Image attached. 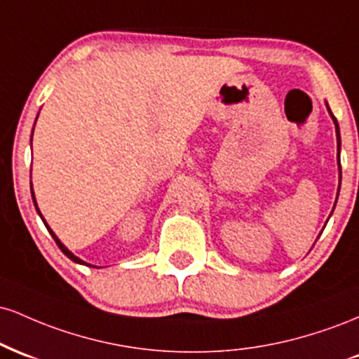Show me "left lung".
I'll return each instance as SVG.
<instances>
[{
	"instance_id": "1",
	"label": "left lung",
	"mask_w": 359,
	"mask_h": 359,
	"mask_svg": "<svg viewBox=\"0 0 359 359\" xmlns=\"http://www.w3.org/2000/svg\"><path fill=\"white\" fill-rule=\"evenodd\" d=\"M327 111H329V114H331L332 121H334V126H336V138H337V163H339V187H341V160H339V150H341V135H339V125H337V119H336L334 114H332V111L329 109V106H327ZM337 194H339V189H337ZM336 203H337V199H336ZM334 208H336V204H334ZM332 211H334V209H332Z\"/></svg>"
}]
</instances>
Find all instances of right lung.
I'll use <instances>...</instances> for the list:
<instances>
[{
	"label": "right lung",
	"instance_id": "1",
	"mask_svg": "<svg viewBox=\"0 0 359 359\" xmlns=\"http://www.w3.org/2000/svg\"><path fill=\"white\" fill-rule=\"evenodd\" d=\"M32 199H34V204H35V209H36V212H39V214H40V217H42L43 224H45V226H47L48 233H50V234H52V238H53V240H55V243H57V246H59V248L62 250V253H64V255H65V257H67V258H71V259H72V262H76V263H81V265H88V266H90V265H89V263L82 262V259H81V258H77V257H76V255H74V253H71V251H69L67 248H65V246H64V245H62V243H60V240H59V238H57V236H55V233H53V231H52V229H50V228H48V224H47V222H45V219H43L42 212H40L39 205H36V201H35L34 191H32Z\"/></svg>",
	"mask_w": 359,
	"mask_h": 359
}]
</instances>
